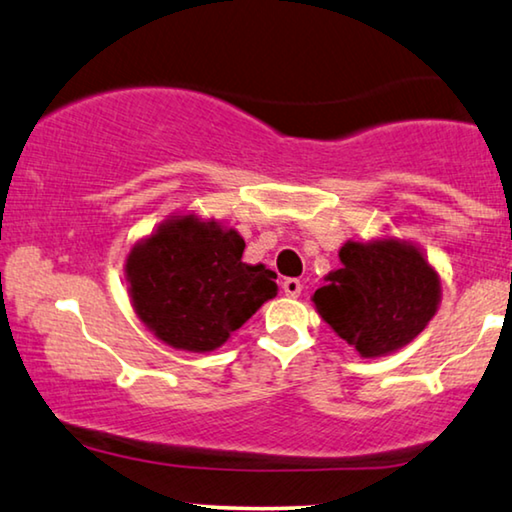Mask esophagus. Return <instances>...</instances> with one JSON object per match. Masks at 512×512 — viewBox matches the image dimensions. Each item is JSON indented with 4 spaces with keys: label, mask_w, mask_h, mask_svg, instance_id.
I'll use <instances>...</instances> for the list:
<instances>
[{
    "label": "esophagus",
    "mask_w": 512,
    "mask_h": 512,
    "mask_svg": "<svg viewBox=\"0 0 512 512\" xmlns=\"http://www.w3.org/2000/svg\"><path fill=\"white\" fill-rule=\"evenodd\" d=\"M283 292L287 294V297H299L301 294V283L297 278H285L283 280Z\"/></svg>",
    "instance_id": "34e87169"
}]
</instances>
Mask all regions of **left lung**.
Masks as SVG:
<instances>
[{
  "label": "left lung",
  "instance_id": "1",
  "mask_svg": "<svg viewBox=\"0 0 512 512\" xmlns=\"http://www.w3.org/2000/svg\"><path fill=\"white\" fill-rule=\"evenodd\" d=\"M341 269L313 301L322 320L362 357H380L413 341L434 318L441 280L420 250L399 241H348Z\"/></svg>",
  "mask_w": 512,
  "mask_h": 512
}]
</instances>
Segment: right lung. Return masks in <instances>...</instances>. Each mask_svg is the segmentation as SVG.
Here are the masks:
<instances>
[{"mask_svg":"<svg viewBox=\"0 0 512 512\" xmlns=\"http://www.w3.org/2000/svg\"><path fill=\"white\" fill-rule=\"evenodd\" d=\"M246 243L234 229L174 218L127 257L134 311L160 341L208 352L278 292L276 273L243 262Z\"/></svg>","mask_w":512,"mask_h":512,"instance_id":"right-lung-1","label":"right lung"}]
</instances>
